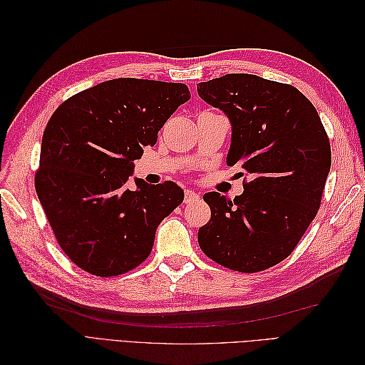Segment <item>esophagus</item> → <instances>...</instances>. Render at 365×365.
<instances>
[{"label":"esophagus","mask_w":365,"mask_h":365,"mask_svg":"<svg viewBox=\"0 0 365 365\" xmlns=\"http://www.w3.org/2000/svg\"><path fill=\"white\" fill-rule=\"evenodd\" d=\"M196 201H200V195H197V193L193 192V190L187 189V190L184 192V202H185V204H190V202H196Z\"/></svg>","instance_id":"1"}]
</instances>
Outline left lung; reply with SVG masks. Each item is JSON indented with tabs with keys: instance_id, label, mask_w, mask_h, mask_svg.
Listing matches in <instances>:
<instances>
[{
	"instance_id": "obj_1",
	"label": "left lung",
	"mask_w": 365,
	"mask_h": 365,
	"mask_svg": "<svg viewBox=\"0 0 365 365\" xmlns=\"http://www.w3.org/2000/svg\"><path fill=\"white\" fill-rule=\"evenodd\" d=\"M197 96L231 125L227 164L251 181L235 200L210 192L201 250L240 272L274 267L292 252L312 222L330 170V145L314 105L291 85L230 73L197 85Z\"/></svg>"
}]
</instances>
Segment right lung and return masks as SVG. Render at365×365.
I'll return each instance as SVG.
<instances>
[{"label":"right lung","instance_id":"add662e5","mask_svg":"<svg viewBox=\"0 0 365 365\" xmlns=\"http://www.w3.org/2000/svg\"><path fill=\"white\" fill-rule=\"evenodd\" d=\"M187 101L184 83L121 79L77 93L51 115L41 145L36 193L63 252L98 277L134 269L157 228L184 200L172 181L134 178V161Z\"/></svg>","mask_w":365,"mask_h":365}]
</instances>
